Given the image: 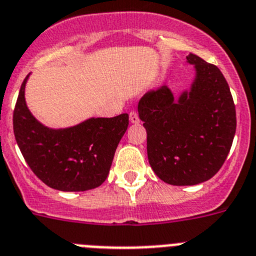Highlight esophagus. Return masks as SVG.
<instances>
[{"instance_id": "obj_1", "label": "esophagus", "mask_w": 256, "mask_h": 256, "mask_svg": "<svg viewBox=\"0 0 256 256\" xmlns=\"http://www.w3.org/2000/svg\"><path fill=\"white\" fill-rule=\"evenodd\" d=\"M130 123H132V124L138 123L140 119H138V115H137L136 111H132V112L130 114Z\"/></svg>"}]
</instances>
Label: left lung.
Wrapping results in <instances>:
<instances>
[{"mask_svg":"<svg viewBox=\"0 0 256 256\" xmlns=\"http://www.w3.org/2000/svg\"><path fill=\"white\" fill-rule=\"evenodd\" d=\"M190 88L178 97L167 85L138 102L148 133V158L155 174L170 185L188 186L210 180L229 154L236 133V108L226 78L196 54Z\"/></svg>","mask_w":256,"mask_h":256,"instance_id":"obj_1","label":"left lung"}]
</instances>
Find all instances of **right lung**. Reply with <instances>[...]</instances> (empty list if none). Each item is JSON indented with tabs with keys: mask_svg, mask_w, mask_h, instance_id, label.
<instances>
[{
	"mask_svg": "<svg viewBox=\"0 0 256 256\" xmlns=\"http://www.w3.org/2000/svg\"><path fill=\"white\" fill-rule=\"evenodd\" d=\"M28 78L19 90L12 122L16 144L30 170L48 186L60 192H85L104 184L128 128V114L89 118L67 128H50L28 108Z\"/></svg>",
	"mask_w": 256,
	"mask_h": 256,
	"instance_id": "add662e5",
	"label": "right lung"
}]
</instances>
